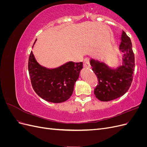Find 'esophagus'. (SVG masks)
I'll use <instances>...</instances> for the list:
<instances>
[{
	"label": "esophagus",
	"mask_w": 147,
	"mask_h": 147,
	"mask_svg": "<svg viewBox=\"0 0 147 147\" xmlns=\"http://www.w3.org/2000/svg\"><path fill=\"white\" fill-rule=\"evenodd\" d=\"M84 67L86 68H90L91 65L90 63V59L86 58L84 60Z\"/></svg>",
	"instance_id": "esophagus-1"
}]
</instances>
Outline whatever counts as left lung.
Listing matches in <instances>:
<instances>
[{
  "label": "left lung",
  "instance_id": "left-lung-1",
  "mask_svg": "<svg viewBox=\"0 0 147 147\" xmlns=\"http://www.w3.org/2000/svg\"><path fill=\"white\" fill-rule=\"evenodd\" d=\"M119 50L123 53L122 64L117 68L98 60H90L92 69L99 81L94 94L101 101L117 99L125 94L131 86L135 69L134 55L131 39L123 30Z\"/></svg>",
  "mask_w": 147,
  "mask_h": 147
}]
</instances>
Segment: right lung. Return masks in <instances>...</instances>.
Instances as JSON below:
<instances>
[{
    "label": "right lung",
    "mask_w": 147,
    "mask_h": 147,
    "mask_svg": "<svg viewBox=\"0 0 147 147\" xmlns=\"http://www.w3.org/2000/svg\"><path fill=\"white\" fill-rule=\"evenodd\" d=\"M82 69V62L72 61L56 68H47L38 63L32 51L29 58L28 70L34 90L43 99L53 103H61L70 98Z\"/></svg>",
    "instance_id": "add662e5"
}]
</instances>
